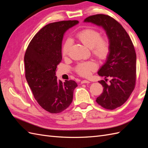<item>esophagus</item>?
Masks as SVG:
<instances>
[{
    "instance_id": "esophagus-1",
    "label": "esophagus",
    "mask_w": 148,
    "mask_h": 148,
    "mask_svg": "<svg viewBox=\"0 0 148 148\" xmlns=\"http://www.w3.org/2000/svg\"><path fill=\"white\" fill-rule=\"evenodd\" d=\"M89 81H88V80H86V79H84V80H82V81L81 82V83L82 84H84V83H86V84H89Z\"/></svg>"
}]
</instances>
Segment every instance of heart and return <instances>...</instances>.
I'll return each instance as SVG.
<instances>
[{
    "label": "heart",
    "instance_id": "1",
    "mask_svg": "<svg viewBox=\"0 0 148 148\" xmlns=\"http://www.w3.org/2000/svg\"><path fill=\"white\" fill-rule=\"evenodd\" d=\"M76 36L84 45L91 49L93 55L100 60H105L109 56L110 51V44L109 38L101 37L99 31L92 28H86L80 31ZM72 42L70 39L65 41L62 48V54L64 57L69 55ZM96 65L93 62H86L77 65L76 71L82 77H88L91 71L95 70Z\"/></svg>",
    "mask_w": 148,
    "mask_h": 148
}]
</instances>
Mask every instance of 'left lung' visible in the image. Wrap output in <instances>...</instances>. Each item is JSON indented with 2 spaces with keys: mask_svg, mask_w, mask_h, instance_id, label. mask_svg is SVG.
<instances>
[{
  "mask_svg": "<svg viewBox=\"0 0 148 148\" xmlns=\"http://www.w3.org/2000/svg\"><path fill=\"white\" fill-rule=\"evenodd\" d=\"M84 22L101 26L109 39V55L97 71L98 75L105 78V80L98 82L104 89L96 101L105 109H115L127 101L135 88L136 69L135 48L123 26L110 16L92 15L86 18ZM107 78L110 79L109 84L106 83Z\"/></svg>",
  "mask_w": 148,
  "mask_h": 148,
  "instance_id": "1",
  "label": "left lung"
}]
</instances>
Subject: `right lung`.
Segmentation results:
<instances>
[{"mask_svg": "<svg viewBox=\"0 0 148 148\" xmlns=\"http://www.w3.org/2000/svg\"><path fill=\"white\" fill-rule=\"evenodd\" d=\"M79 21H61L49 23L40 29L29 42L25 57V77L35 99L52 114L65 110L73 101L78 86L73 80L62 82L56 76L62 60L64 35Z\"/></svg>", "mask_w": 148, "mask_h": 148, "instance_id": "1", "label": "right lung"}]
</instances>
